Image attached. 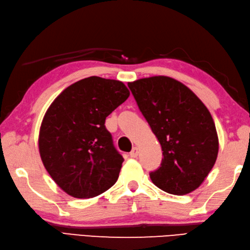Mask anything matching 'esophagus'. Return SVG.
I'll return each instance as SVG.
<instances>
[{"instance_id":"34e87169","label":"esophagus","mask_w":250,"mask_h":250,"mask_svg":"<svg viewBox=\"0 0 250 250\" xmlns=\"http://www.w3.org/2000/svg\"><path fill=\"white\" fill-rule=\"evenodd\" d=\"M129 156H130V157H132V159H136V157L138 156V149H137L136 146L134 147V149L131 150V152L129 153Z\"/></svg>"}]
</instances>
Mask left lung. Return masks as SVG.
Returning a JSON list of instances; mask_svg holds the SVG:
<instances>
[{
    "instance_id": "left-lung-1",
    "label": "left lung",
    "mask_w": 250,
    "mask_h": 250,
    "mask_svg": "<svg viewBox=\"0 0 250 250\" xmlns=\"http://www.w3.org/2000/svg\"><path fill=\"white\" fill-rule=\"evenodd\" d=\"M128 87L162 146V164L150 174L152 182L175 195L196 190L218 156L219 139L209 110L189 87L169 76L139 79Z\"/></svg>"
}]
</instances>
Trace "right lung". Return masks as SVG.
Returning <instances> with one entry per match:
<instances>
[{"label": "right lung", "mask_w": 250, "mask_h": 250, "mask_svg": "<svg viewBox=\"0 0 250 250\" xmlns=\"http://www.w3.org/2000/svg\"><path fill=\"white\" fill-rule=\"evenodd\" d=\"M129 95L121 81L89 76L61 91L45 112L39 132L41 160L68 195L95 197L118 180L124 159L104 122Z\"/></svg>", "instance_id": "add662e5"}]
</instances>
